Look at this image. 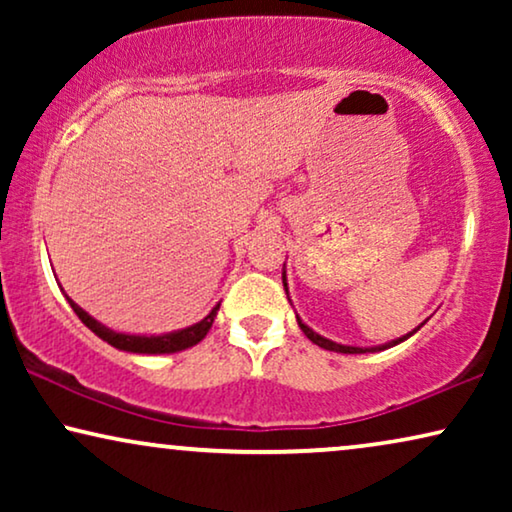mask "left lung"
Instances as JSON below:
<instances>
[{
  "instance_id": "left-lung-1",
  "label": "left lung",
  "mask_w": 512,
  "mask_h": 512,
  "mask_svg": "<svg viewBox=\"0 0 512 512\" xmlns=\"http://www.w3.org/2000/svg\"><path fill=\"white\" fill-rule=\"evenodd\" d=\"M284 289H286V275H284ZM289 291V289H286ZM298 319V326H300V331H303L307 338H310L314 345H319V347H324V349H328V352H340V354H366V352H380V349H389V347H394V345H398V342H403V340H408L412 333H417V328L412 333H408V335H403V338H398V340H394V342H387V345H382V347H370V349H363V347H347V345H338V342H333V340H326V338H321L319 333H314L310 326H305L303 321H300V317H296Z\"/></svg>"
}]
</instances>
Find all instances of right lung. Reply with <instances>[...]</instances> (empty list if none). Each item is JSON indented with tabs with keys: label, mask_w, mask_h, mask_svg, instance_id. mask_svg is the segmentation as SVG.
I'll list each match as a JSON object with an SVG mask.
<instances>
[{
	"label": "right lung",
	"mask_w": 512,
	"mask_h": 512,
	"mask_svg": "<svg viewBox=\"0 0 512 512\" xmlns=\"http://www.w3.org/2000/svg\"><path fill=\"white\" fill-rule=\"evenodd\" d=\"M67 300H69V305H72V310L76 312V317H79L83 324H86L90 331L97 335V338L109 342L111 347L123 349V352H132V354H172V352H181V349L198 345V342L209 333V328H212V324H214L216 310H219V305H216L205 319L198 321V324L181 328V331H174V333L128 335V333H116V331H111V328L102 326L100 321H95L86 310H81V307L76 305L72 298L67 296Z\"/></svg>",
	"instance_id": "1"
}]
</instances>
